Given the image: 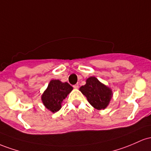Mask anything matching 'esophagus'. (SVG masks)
I'll use <instances>...</instances> for the list:
<instances>
[{
  "label": "esophagus",
  "mask_w": 151,
  "mask_h": 151,
  "mask_svg": "<svg viewBox=\"0 0 151 151\" xmlns=\"http://www.w3.org/2000/svg\"><path fill=\"white\" fill-rule=\"evenodd\" d=\"M73 87L75 89L78 88V84H75V85H73Z\"/></svg>",
  "instance_id": "obj_1"
}]
</instances>
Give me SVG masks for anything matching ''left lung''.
<instances>
[{"instance_id":"1","label":"left lung","mask_w":151,"mask_h":151,"mask_svg":"<svg viewBox=\"0 0 151 151\" xmlns=\"http://www.w3.org/2000/svg\"><path fill=\"white\" fill-rule=\"evenodd\" d=\"M80 91L87 98L90 104L98 110L107 107L112 97L111 90L101 83L96 77L88 78L86 84L81 86Z\"/></svg>"}]
</instances>
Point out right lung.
Instances as JSON below:
<instances>
[{
  "label": "right lung",
  "mask_w": 151,
  "mask_h": 151,
  "mask_svg": "<svg viewBox=\"0 0 151 151\" xmlns=\"http://www.w3.org/2000/svg\"><path fill=\"white\" fill-rule=\"evenodd\" d=\"M73 87L67 82L62 83L59 80H52L48 88L42 95L44 106L53 113L57 112L61 108V103L70 93Z\"/></svg>",
  "instance_id": "right-lung-1"
}]
</instances>
